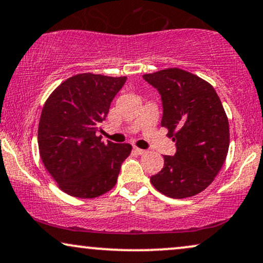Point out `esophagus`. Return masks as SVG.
Listing matches in <instances>:
<instances>
[{
  "label": "esophagus",
  "instance_id": "34e87169",
  "mask_svg": "<svg viewBox=\"0 0 263 263\" xmlns=\"http://www.w3.org/2000/svg\"><path fill=\"white\" fill-rule=\"evenodd\" d=\"M134 152H136V153H137V154H140V156H142V154H145V153H147V151L141 149V148H137V147H135V148H134Z\"/></svg>",
  "mask_w": 263,
  "mask_h": 263
}]
</instances>
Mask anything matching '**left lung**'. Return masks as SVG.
<instances>
[{
	"instance_id": "8db88e82",
	"label": "left lung",
	"mask_w": 263,
	"mask_h": 263,
	"mask_svg": "<svg viewBox=\"0 0 263 263\" xmlns=\"http://www.w3.org/2000/svg\"><path fill=\"white\" fill-rule=\"evenodd\" d=\"M162 99V126L169 129L176 153L164 156V167L151 178L167 197L185 198L211 185L229 148V123L210 83L179 68L144 74Z\"/></svg>"
}]
</instances>
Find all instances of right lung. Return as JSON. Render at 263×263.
<instances>
[{"label":"right lung","instance_id":"1","mask_svg":"<svg viewBox=\"0 0 263 263\" xmlns=\"http://www.w3.org/2000/svg\"><path fill=\"white\" fill-rule=\"evenodd\" d=\"M126 77L82 73L56 88L43 107L37 129L41 160L66 194L94 198L118 181L128 143L101 142L96 135Z\"/></svg>","mask_w":263,"mask_h":263}]
</instances>
